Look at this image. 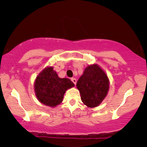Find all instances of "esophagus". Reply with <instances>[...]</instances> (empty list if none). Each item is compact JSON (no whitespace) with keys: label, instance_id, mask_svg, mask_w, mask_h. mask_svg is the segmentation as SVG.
Segmentation results:
<instances>
[{"label":"esophagus","instance_id":"1","mask_svg":"<svg viewBox=\"0 0 147 147\" xmlns=\"http://www.w3.org/2000/svg\"><path fill=\"white\" fill-rule=\"evenodd\" d=\"M71 80L72 81V82H73V83L76 85V82H77V80H76V78H71Z\"/></svg>","mask_w":147,"mask_h":147}]
</instances>
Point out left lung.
Segmentation results:
<instances>
[{"label":"left lung","instance_id":"left-lung-1","mask_svg":"<svg viewBox=\"0 0 147 147\" xmlns=\"http://www.w3.org/2000/svg\"><path fill=\"white\" fill-rule=\"evenodd\" d=\"M81 100L89 108L97 107L107 96L110 81L106 72L98 64L87 66L76 84Z\"/></svg>","mask_w":147,"mask_h":147}]
</instances>
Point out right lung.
Masks as SVG:
<instances>
[{"label": "right lung", "instance_id": "obj_1", "mask_svg": "<svg viewBox=\"0 0 147 147\" xmlns=\"http://www.w3.org/2000/svg\"><path fill=\"white\" fill-rule=\"evenodd\" d=\"M74 86L68 78H60L52 66H47L36 78L34 90L41 103L54 108L61 103L65 92Z\"/></svg>", "mask_w": 147, "mask_h": 147}]
</instances>
